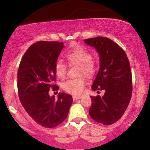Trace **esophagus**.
Returning <instances> with one entry per match:
<instances>
[{
  "mask_svg": "<svg viewBox=\"0 0 150 150\" xmlns=\"http://www.w3.org/2000/svg\"><path fill=\"white\" fill-rule=\"evenodd\" d=\"M82 98V96H73V101H76L77 99H80Z\"/></svg>",
  "mask_w": 150,
  "mask_h": 150,
  "instance_id": "1",
  "label": "esophagus"
}]
</instances>
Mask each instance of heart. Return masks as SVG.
<instances>
[{"mask_svg":"<svg viewBox=\"0 0 150 150\" xmlns=\"http://www.w3.org/2000/svg\"><path fill=\"white\" fill-rule=\"evenodd\" d=\"M65 58L70 65H77L78 75H85L87 77H92L97 71V63L92 58L90 51L84 47H76L70 50L65 55ZM55 73L60 79H64L67 74L66 65L58 61L55 64ZM86 84V80L83 75L75 79H70L63 84V90L65 92L79 95L83 92Z\"/></svg>","mask_w":150,"mask_h":150,"instance_id":"heart-1","label":"heart"}]
</instances>
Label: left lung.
I'll return each instance as SVG.
<instances>
[{
  "label": "left lung",
  "mask_w": 150,
  "mask_h": 150,
  "mask_svg": "<svg viewBox=\"0 0 150 150\" xmlns=\"http://www.w3.org/2000/svg\"><path fill=\"white\" fill-rule=\"evenodd\" d=\"M97 49L100 56V68L93 82L94 91L104 90L103 97L91 96V118L106 125L116 123L128 107L132 92V73L126 53L116 43L106 37L84 40Z\"/></svg>",
  "instance_id": "left-lung-1"
}]
</instances>
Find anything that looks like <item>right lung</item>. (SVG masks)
Segmentation results:
<instances>
[{
    "mask_svg": "<svg viewBox=\"0 0 150 150\" xmlns=\"http://www.w3.org/2000/svg\"><path fill=\"white\" fill-rule=\"evenodd\" d=\"M64 47L63 42L40 41L31 45L20 61L18 90L21 104L29 116L44 128L61 124L68 116L73 98L64 92L58 99L50 97V89L58 90L55 64Z\"/></svg>",
    "mask_w": 150,
    "mask_h": 150,
    "instance_id": "obj_1",
    "label": "right lung"
}]
</instances>
